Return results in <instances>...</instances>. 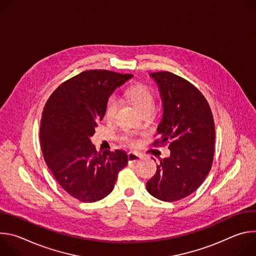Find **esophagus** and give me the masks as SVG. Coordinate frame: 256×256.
I'll return each mask as SVG.
<instances>
[{
    "label": "esophagus",
    "instance_id": "obj_1",
    "mask_svg": "<svg viewBox=\"0 0 256 256\" xmlns=\"http://www.w3.org/2000/svg\"><path fill=\"white\" fill-rule=\"evenodd\" d=\"M140 158H142V156H140V154H138V153L130 152V153L128 154V162H130V163H132V162H136V161H138Z\"/></svg>",
    "mask_w": 256,
    "mask_h": 256
}]
</instances>
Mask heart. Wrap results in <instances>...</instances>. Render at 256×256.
<instances>
[{
    "mask_svg": "<svg viewBox=\"0 0 256 256\" xmlns=\"http://www.w3.org/2000/svg\"><path fill=\"white\" fill-rule=\"evenodd\" d=\"M126 96L138 108V110L142 114H148V112L153 114V112L155 110V104H156L155 94L151 90V88L148 87L147 85L136 84L130 87L126 92ZM118 106H120L118 99L114 95L109 97L105 104L106 118L112 120L118 112ZM120 140L124 144L130 146V147H134V146L138 144V140L130 132H124L120 136Z\"/></svg>",
    "mask_w": 256,
    "mask_h": 256,
    "instance_id": "heart-1",
    "label": "heart"
}]
</instances>
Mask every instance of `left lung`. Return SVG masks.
<instances>
[{"label":"left lung","instance_id":"obj_1","mask_svg":"<svg viewBox=\"0 0 256 256\" xmlns=\"http://www.w3.org/2000/svg\"><path fill=\"white\" fill-rule=\"evenodd\" d=\"M163 102V118L153 146L168 144L170 157L160 159L156 174L147 181L150 194L176 202L196 192L208 174L214 153V122L202 92L173 72H151Z\"/></svg>","mask_w":256,"mask_h":256}]
</instances>
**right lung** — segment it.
I'll return each instance as SVG.
<instances>
[{
	"label": "right lung",
	"instance_id": "1",
	"mask_svg": "<svg viewBox=\"0 0 256 256\" xmlns=\"http://www.w3.org/2000/svg\"><path fill=\"white\" fill-rule=\"evenodd\" d=\"M130 74L88 70L62 83L46 101L40 124L46 163L58 184L82 202L110 194L118 172L128 164L122 150L96 151L90 136L105 114V104Z\"/></svg>",
	"mask_w": 256,
	"mask_h": 256
}]
</instances>
